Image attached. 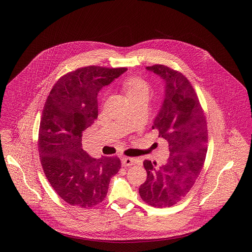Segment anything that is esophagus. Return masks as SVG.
Masks as SVG:
<instances>
[{
    "instance_id": "obj_1",
    "label": "esophagus",
    "mask_w": 252,
    "mask_h": 252,
    "mask_svg": "<svg viewBox=\"0 0 252 252\" xmlns=\"http://www.w3.org/2000/svg\"><path fill=\"white\" fill-rule=\"evenodd\" d=\"M136 163V159L133 158H128V157H124L122 158V164L124 166H131Z\"/></svg>"
}]
</instances>
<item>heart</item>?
Here are the masks:
<instances>
[{
    "instance_id": "1",
    "label": "heart",
    "mask_w": 252,
    "mask_h": 252,
    "mask_svg": "<svg viewBox=\"0 0 252 252\" xmlns=\"http://www.w3.org/2000/svg\"><path fill=\"white\" fill-rule=\"evenodd\" d=\"M123 87L128 97L140 94H148L149 93V85L139 76L127 77L124 81Z\"/></svg>"
}]
</instances>
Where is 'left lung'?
Masks as SVG:
<instances>
[{"mask_svg": "<svg viewBox=\"0 0 252 252\" xmlns=\"http://www.w3.org/2000/svg\"><path fill=\"white\" fill-rule=\"evenodd\" d=\"M165 81V96L152 126L169 144L166 163L145 159L147 178L139 188L145 203L166 208L183 199L197 180L206 158L208 129L199 99L190 81L165 65L146 67Z\"/></svg>", "mask_w": 252, "mask_h": 252, "instance_id": "8db88e82", "label": "left lung"}]
</instances>
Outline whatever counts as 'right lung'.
<instances>
[{
	"label": "right lung",
	"mask_w": 252,
	"mask_h": 252,
	"mask_svg": "<svg viewBox=\"0 0 252 252\" xmlns=\"http://www.w3.org/2000/svg\"><path fill=\"white\" fill-rule=\"evenodd\" d=\"M127 69L88 66L61 76L46 99L37 147L51 186L67 203L91 208L102 202L121 168L117 157L94 158L82 148V135L98 117L97 94Z\"/></svg>",
	"instance_id": "obj_1"
}]
</instances>
